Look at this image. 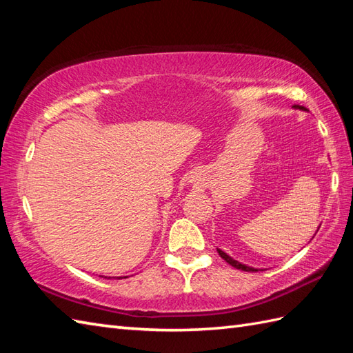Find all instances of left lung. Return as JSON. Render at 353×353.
<instances>
[{
	"label": "left lung",
	"instance_id": "left-lung-1",
	"mask_svg": "<svg viewBox=\"0 0 353 353\" xmlns=\"http://www.w3.org/2000/svg\"><path fill=\"white\" fill-rule=\"evenodd\" d=\"M294 108H296V109H301V110H308V109L303 108V106H299V104H294ZM317 230H319V228H317ZM216 252H219L220 256H221L224 261H226L229 265H232V267H235V268H238V270H244V272H258V268H253V267H249V265H245V264H241V262H238L236 259L229 256L228 253H224V252L220 250V249H216Z\"/></svg>",
	"mask_w": 353,
	"mask_h": 353
}]
</instances>
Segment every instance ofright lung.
I'll use <instances>...</instances> for the list:
<instances>
[{"label":"right lung","mask_w":353,"mask_h":353,"mask_svg":"<svg viewBox=\"0 0 353 353\" xmlns=\"http://www.w3.org/2000/svg\"><path fill=\"white\" fill-rule=\"evenodd\" d=\"M100 277H103V276H100ZM104 277H106V276H104ZM124 277H127V276H124ZM108 279H110V277H108ZM117 279H121V277H117Z\"/></svg>","instance_id":"obj_1"}]
</instances>
